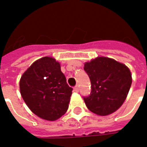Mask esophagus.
Returning a JSON list of instances; mask_svg holds the SVG:
<instances>
[{
	"label": "esophagus",
	"mask_w": 147,
	"mask_h": 147,
	"mask_svg": "<svg viewBox=\"0 0 147 147\" xmlns=\"http://www.w3.org/2000/svg\"><path fill=\"white\" fill-rule=\"evenodd\" d=\"M74 90H75V92H78V91H79V88H78V86H75Z\"/></svg>",
	"instance_id": "obj_1"
}]
</instances>
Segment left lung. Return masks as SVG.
Here are the masks:
<instances>
[{"label": "left lung", "instance_id": "obj_1", "mask_svg": "<svg viewBox=\"0 0 147 147\" xmlns=\"http://www.w3.org/2000/svg\"><path fill=\"white\" fill-rule=\"evenodd\" d=\"M91 82V92L83 97L87 108L99 116L116 112L126 98L132 76L125 65L106 57H98L84 65Z\"/></svg>", "mask_w": 147, "mask_h": 147}]
</instances>
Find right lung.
Segmentation results:
<instances>
[{"label": "right lung", "instance_id": "obj_1", "mask_svg": "<svg viewBox=\"0 0 147 147\" xmlns=\"http://www.w3.org/2000/svg\"><path fill=\"white\" fill-rule=\"evenodd\" d=\"M20 91L33 113L54 121L68 110L72 88L66 82L60 64L52 58L44 57L34 61L22 75Z\"/></svg>", "mask_w": 147, "mask_h": 147}]
</instances>
